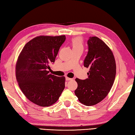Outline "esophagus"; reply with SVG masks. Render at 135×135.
I'll return each instance as SVG.
<instances>
[{"label":"esophagus","mask_w":135,"mask_h":135,"mask_svg":"<svg viewBox=\"0 0 135 135\" xmlns=\"http://www.w3.org/2000/svg\"><path fill=\"white\" fill-rule=\"evenodd\" d=\"M65 79H66V80H67V81H68V80H73V79H71V78H68V77H65Z\"/></svg>","instance_id":"obj_1"}]
</instances>
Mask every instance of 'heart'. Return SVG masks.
I'll list each match as a JSON object with an SVG mask.
<instances>
[{"label": "heart", "instance_id": "heart-1", "mask_svg": "<svg viewBox=\"0 0 135 135\" xmlns=\"http://www.w3.org/2000/svg\"><path fill=\"white\" fill-rule=\"evenodd\" d=\"M71 44L73 49L83 48V40L80 37H75L71 41Z\"/></svg>", "mask_w": 135, "mask_h": 135}]
</instances>
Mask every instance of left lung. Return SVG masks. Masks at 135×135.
<instances>
[{"instance_id": "8db88e82", "label": "left lung", "mask_w": 135, "mask_h": 135, "mask_svg": "<svg viewBox=\"0 0 135 135\" xmlns=\"http://www.w3.org/2000/svg\"><path fill=\"white\" fill-rule=\"evenodd\" d=\"M89 51L84 66L89 68L88 78H76L78 83L75 94L80 103L93 106L107 96L113 84L116 64L111 49L97 37H90L87 41Z\"/></svg>"}]
</instances>
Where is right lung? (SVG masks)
Here are the masks:
<instances>
[{
    "instance_id": "obj_1",
    "label": "right lung",
    "mask_w": 135,
    "mask_h": 135,
    "mask_svg": "<svg viewBox=\"0 0 135 135\" xmlns=\"http://www.w3.org/2000/svg\"><path fill=\"white\" fill-rule=\"evenodd\" d=\"M65 36H40L26 44L18 56L15 75L18 85L26 98L45 107L57 102L65 87L64 76L49 74Z\"/></svg>"
}]
</instances>
